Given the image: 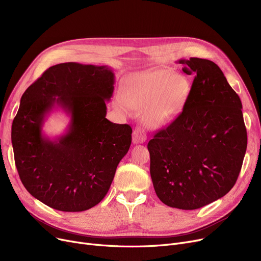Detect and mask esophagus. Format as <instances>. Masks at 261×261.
<instances>
[{
	"instance_id": "1",
	"label": "esophagus",
	"mask_w": 261,
	"mask_h": 261,
	"mask_svg": "<svg viewBox=\"0 0 261 261\" xmlns=\"http://www.w3.org/2000/svg\"><path fill=\"white\" fill-rule=\"evenodd\" d=\"M147 140V134L143 127H136L132 133V142L134 144H142Z\"/></svg>"
}]
</instances>
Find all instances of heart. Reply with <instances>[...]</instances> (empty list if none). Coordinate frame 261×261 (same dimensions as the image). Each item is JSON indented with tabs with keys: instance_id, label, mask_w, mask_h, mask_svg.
Returning <instances> with one entry per match:
<instances>
[{
	"instance_id": "heart-1",
	"label": "heart",
	"mask_w": 261,
	"mask_h": 261,
	"mask_svg": "<svg viewBox=\"0 0 261 261\" xmlns=\"http://www.w3.org/2000/svg\"><path fill=\"white\" fill-rule=\"evenodd\" d=\"M190 90L189 80L172 70L147 71L126 82L116 106L126 113L130 108L142 110L146 125L160 129L170 125L182 113Z\"/></svg>"
}]
</instances>
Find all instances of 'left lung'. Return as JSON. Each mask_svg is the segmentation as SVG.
I'll return each instance as SVG.
<instances>
[{"instance_id": "1", "label": "left lung", "mask_w": 261, "mask_h": 261, "mask_svg": "<svg viewBox=\"0 0 261 261\" xmlns=\"http://www.w3.org/2000/svg\"><path fill=\"white\" fill-rule=\"evenodd\" d=\"M195 79L185 108L148 143L150 174L159 199L197 210L225 196L241 170L248 136L239 96L215 62L179 60Z\"/></svg>"}]
</instances>
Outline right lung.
<instances>
[{"label":"right lung","mask_w":261,"mask_h":261,"mask_svg":"<svg viewBox=\"0 0 261 261\" xmlns=\"http://www.w3.org/2000/svg\"><path fill=\"white\" fill-rule=\"evenodd\" d=\"M114 81L107 65L66 62L50 66L22 95L11 127L16 166L27 191L47 206L84 212L107 195L132 133L106 118ZM57 107L71 119L64 135L49 139L43 123Z\"/></svg>","instance_id":"obj_1"}]
</instances>
